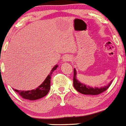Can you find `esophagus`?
Returning <instances> with one entry per match:
<instances>
[{"mask_svg": "<svg viewBox=\"0 0 126 126\" xmlns=\"http://www.w3.org/2000/svg\"><path fill=\"white\" fill-rule=\"evenodd\" d=\"M71 60H72V57H71L70 56H68V55L64 56L63 58V62H69V61H70Z\"/></svg>", "mask_w": 126, "mask_h": 126, "instance_id": "esophagus-1", "label": "esophagus"}]
</instances>
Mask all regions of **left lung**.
Instances as JSON below:
<instances>
[{"label":"left lung","instance_id":"8db88e82","mask_svg":"<svg viewBox=\"0 0 126 126\" xmlns=\"http://www.w3.org/2000/svg\"><path fill=\"white\" fill-rule=\"evenodd\" d=\"M111 82L105 86L104 87H93L85 85L83 83H81L77 79V71L75 68L74 70V87L80 93L83 94H88V95H97L107 90L110 86L111 85Z\"/></svg>","mask_w":126,"mask_h":126}]
</instances>
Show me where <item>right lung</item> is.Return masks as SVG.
<instances>
[{"label": "right lung", "mask_w": 126, "mask_h": 126, "mask_svg": "<svg viewBox=\"0 0 126 126\" xmlns=\"http://www.w3.org/2000/svg\"><path fill=\"white\" fill-rule=\"evenodd\" d=\"M58 65L56 64L52 68L50 74L47 75V77L44 80V81L35 89H32L30 91H19L15 89V91L24 99H29V100H35V99L43 98L45 96H46L49 91V89L51 88V75L58 68Z\"/></svg>", "instance_id": "1"}]
</instances>
